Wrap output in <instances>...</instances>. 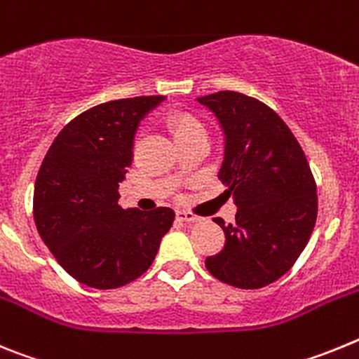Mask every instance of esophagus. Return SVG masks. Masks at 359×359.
Segmentation results:
<instances>
[{
	"label": "esophagus",
	"mask_w": 359,
	"mask_h": 359,
	"mask_svg": "<svg viewBox=\"0 0 359 359\" xmlns=\"http://www.w3.org/2000/svg\"><path fill=\"white\" fill-rule=\"evenodd\" d=\"M176 215L180 221H185V223H199V221H201V217H198V215L190 214V212H185V210H180Z\"/></svg>",
	"instance_id": "1"
}]
</instances>
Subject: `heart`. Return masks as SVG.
<instances>
[{
	"label": "heart",
	"mask_w": 359,
	"mask_h": 359,
	"mask_svg": "<svg viewBox=\"0 0 359 359\" xmlns=\"http://www.w3.org/2000/svg\"><path fill=\"white\" fill-rule=\"evenodd\" d=\"M165 126L174 136L176 144H182L192 138H207V129L201 120L187 111H172L165 118Z\"/></svg>",
	"instance_id": "heart-1"
}]
</instances>
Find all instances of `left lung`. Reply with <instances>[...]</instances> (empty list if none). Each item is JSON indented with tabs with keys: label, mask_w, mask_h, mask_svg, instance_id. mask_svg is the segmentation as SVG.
Segmentation results:
<instances>
[{
	"label": "left lung",
	"mask_w": 359,
	"mask_h": 359,
	"mask_svg": "<svg viewBox=\"0 0 359 359\" xmlns=\"http://www.w3.org/2000/svg\"><path fill=\"white\" fill-rule=\"evenodd\" d=\"M224 129L219 182L237 205L236 223H215L224 246L205 266L217 280L261 290L287 273L309 243L318 214L316 182L286 122L264 102L239 91L198 98Z\"/></svg>",
	"instance_id": "left-lung-1"
}]
</instances>
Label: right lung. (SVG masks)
Masks as SVG:
<instances>
[{"label": "right lung", "instance_id": "add662e5", "mask_svg": "<svg viewBox=\"0 0 359 359\" xmlns=\"http://www.w3.org/2000/svg\"><path fill=\"white\" fill-rule=\"evenodd\" d=\"M163 98H120L84 111L55 136L41 163L34 221L55 261L81 284L115 290L142 277L172 226V208L118 205L136 128Z\"/></svg>", "mask_w": 359, "mask_h": 359}]
</instances>
